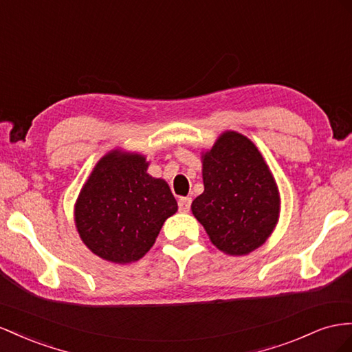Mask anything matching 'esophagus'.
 <instances>
[{"mask_svg":"<svg viewBox=\"0 0 352 352\" xmlns=\"http://www.w3.org/2000/svg\"><path fill=\"white\" fill-rule=\"evenodd\" d=\"M191 201H192V199L189 198V197H180L179 201H177V204H179V212L188 213L189 208H191Z\"/></svg>","mask_w":352,"mask_h":352,"instance_id":"1","label":"esophagus"}]
</instances>
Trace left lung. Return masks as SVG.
Wrapping results in <instances>:
<instances>
[{
	"mask_svg": "<svg viewBox=\"0 0 352 352\" xmlns=\"http://www.w3.org/2000/svg\"><path fill=\"white\" fill-rule=\"evenodd\" d=\"M201 163L204 191L191 210L212 244L230 256L259 249L278 223L281 198L258 146L226 130L203 151Z\"/></svg>",
	"mask_w": 352,
	"mask_h": 352,
	"instance_id": "obj_1",
	"label": "left lung"
}]
</instances>
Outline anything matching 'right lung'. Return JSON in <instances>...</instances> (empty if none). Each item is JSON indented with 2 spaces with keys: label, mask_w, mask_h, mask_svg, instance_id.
<instances>
[{
  "label": "right lung",
  "mask_w": 352,
  "mask_h": 352,
  "mask_svg": "<svg viewBox=\"0 0 352 352\" xmlns=\"http://www.w3.org/2000/svg\"><path fill=\"white\" fill-rule=\"evenodd\" d=\"M139 153L112 149L93 167L74 206L81 241L103 261L126 265L149 252L177 212L168 184L148 173Z\"/></svg>",
  "instance_id": "obj_1"
}]
</instances>
